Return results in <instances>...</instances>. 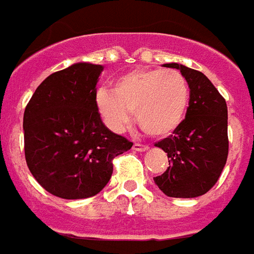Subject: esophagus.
<instances>
[{
	"label": "esophagus",
	"instance_id": "34e87169",
	"mask_svg": "<svg viewBox=\"0 0 254 254\" xmlns=\"http://www.w3.org/2000/svg\"><path fill=\"white\" fill-rule=\"evenodd\" d=\"M132 149H134L135 151H146V150H149V146L140 145V143H134Z\"/></svg>",
	"mask_w": 254,
	"mask_h": 254
}]
</instances>
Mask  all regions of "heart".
<instances>
[{"mask_svg":"<svg viewBox=\"0 0 254 254\" xmlns=\"http://www.w3.org/2000/svg\"><path fill=\"white\" fill-rule=\"evenodd\" d=\"M190 85L177 70L138 68L122 75L109 89H100L96 107L105 125L116 132L126 128L131 112L146 134L166 136L184 119Z\"/></svg>","mask_w":254,"mask_h":254,"instance_id":"heart-1","label":"heart"}]
</instances>
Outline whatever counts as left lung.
<instances>
[{
  "instance_id": "obj_1",
  "label": "left lung",
  "mask_w": 254,
  "mask_h": 254,
  "mask_svg": "<svg viewBox=\"0 0 254 254\" xmlns=\"http://www.w3.org/2000/svg\"><path fill=\"white\" fill-rule=\"evenodd\" d=\"M190 85L186 119L173 134L155 143L168 153L169 168L154 183L170 197H197L215 186L229 154L227 105L204 74L179 64Z\"/></svg>"
}]
</instances>
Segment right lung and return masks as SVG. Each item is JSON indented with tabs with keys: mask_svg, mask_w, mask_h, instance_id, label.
<instances>
[{
	"mask_svg": "<svg viewBox=\"0 0 254 254\" xmlns=\"http://www.w3.org/2000/svg\"><path fill=\"white\" fill-rule=\"evenodd\" d=\"M103 68L79 62L53 73L24 111L27 165L44 190L62 199L97 195L112 176V160L132 146L100 118L96 85Z\"/></svg>",
	"mask_w": 254,
	"mask_h": 254,
	"instance_id": "1",
	"label": "right lung"
}]
</instances>
